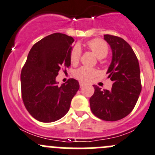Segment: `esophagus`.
Instances as JSON below:
<instances>
[{
	"mask_svg": "<svg viewBox=\"0 0 155 155\" xmlns=\"http://www.w3.org/2000/svg\"><path fill=\"white\" fill-rule=\"evenodd\" d=\"M79 85H80L81 88H82V87H83V86L86 85V84L84 83V82H79Z\"/></svg>",
	"mask_w": 155,
	"mask_h": 155,
	"instance_id": "esophagus-1",
	"label": "esophagus"
}]
</instances>
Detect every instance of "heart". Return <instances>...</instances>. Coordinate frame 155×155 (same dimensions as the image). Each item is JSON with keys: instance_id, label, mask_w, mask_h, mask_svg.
Returning a JSON list of instances; mask_svg holds the SVG:
<instances>
[{"instance_id": "1", "label": "heart", "mask_w": 155, "mask_h": 155, "mask_svg": "<svg viewBox=\"0 0 155 155\" xmlns=\"http://www.w3.org/2000/svg\"><path fill=\"white\" fill-rule=\"evenodd\" d=\"M88 46L98 59L104 58L108 54V46L101 39H94L88 42ZM81 56V49L79 45H75L70 52V61L72 64H77ZM97 75L95 69L88 67H82L74 72V76L83 82H89Z\"/></svg>"}]
</instances>
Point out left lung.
Here are the masks:
<instances>
[{"instance_id": "obj_1", "label": "left lung", "mask_w": 155, "mask_h": 155, "mask_svg": "<svg viewBox=\"0 0 155 155\" xmlns=\"http://www.w3.org/2000/svg\"><path fill=\"white\" fill-rule=\"evenodd\" d=\"M112 50V61L107 74L113 81L110 90L94 85L90 97L91 112L100 119L117 121L131 113L142 90L139 61L131 46L117 36L104 35Z\"/></svg>"}]
</instances>
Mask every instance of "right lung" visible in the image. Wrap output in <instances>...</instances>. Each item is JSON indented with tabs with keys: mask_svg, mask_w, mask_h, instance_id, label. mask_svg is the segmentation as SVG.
<instances>
[{
	"mask_svg": "<svg viewBox=\"0 0 155 155\" xmlns=\"http://www.w3.org/2000/svg\"><path fill=\"white\" fill-rule=\"evenodd\" d=\"M73 38L54 33L32 46L21 71V91L24 105L35 119L54 122L70 110V103L79 88L74 79L58 85L56 77L61 67L71 64Z\"/></svg>",
	"mask_w": 155,
	"mask_h": 155,
	"instance_id": "1",
	"label": "right lung"
}]
</instances>
